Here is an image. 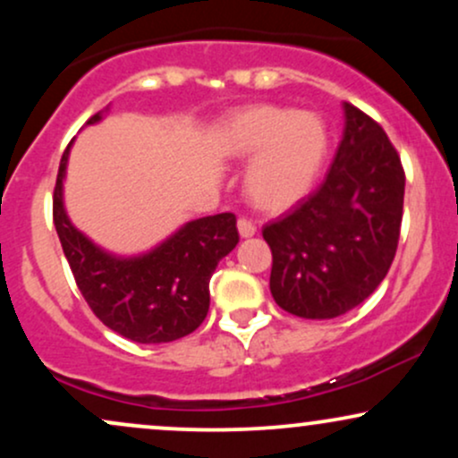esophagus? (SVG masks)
<instances>
[{"label": "esophagus", "mask_w": 458, "mask_h": 458, "mask_svg": "<svg viewBox=\"0 0 458 458\" xmlns=\"http://www.w3.org/2000/svg\"><path fill=\"white\" fill-rule=\"evenodd\" d=\"M236 228H239L241 239H250V236L256 234V225L251 224V222H247V219H239Z\"/></svg>", "instance_id": "esophagus-1"}]
</instances>
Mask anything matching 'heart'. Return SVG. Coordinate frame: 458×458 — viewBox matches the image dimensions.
I'll return each instance as SVG.
<instances>
[{
	"mask_svg": "<svg viewBox=\"0 0 458 458\" xmlns=\"http://www.w3.org/2000/svg\"><path fill=\"white\" fill-rule=\"evenodd\" d=\"M217 152L225 161H250L243 193L251 207L282 213L317 187L329 159V129L312 112L250 105L225 120Z\"/></svg>",
	"mask_w": 458,
	"mask_h": 458,
	"instance_id": "1",
	"label": "heart"
}]
</instances>
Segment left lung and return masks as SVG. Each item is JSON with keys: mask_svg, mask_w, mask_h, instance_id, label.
I'll return each mask as SVG.
<instances>
[{"mask_svg": "<svg viewBox=\"0 0 458 458\" xmlns=\"http://www.w3.org/2000/svg\"><path fill=\"white\" fill-rule=\"evenodd\" d=\"M344 131L312 196L262 228L276 303L301 318H335L387 276L401 236L404 172L386 131L343 103Z\"/></svg>", "mask_w": 458, "mask_h": 458, "instance_id": "8db88e82", "label": "left lung"}]
</instances>
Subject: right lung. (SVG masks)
Returning a JSON list of instances; mask_svg holds the SVG:
<instances>
[{"label": "right lung", "instance_id": "right-lung-1", "mask_svg": "<svg viewBox=\"0 0 458 458\" xmlns=\"http://www.w3.org/2000/svg\"><path fill=\"white\" fill-rule=\"evenodd\" d=\"M105 112L88 124L101 123ZM72 141L57 172L54 224L88 306L109 329L140 344L172 343L196 331L211 303L215 267L239 243L236 217L219 213L191 219L150 250L114 254L83 234L66 213L64 178Z\"/></svg>", "mask_w": 458, "mask_h": 458}]
</instances>
